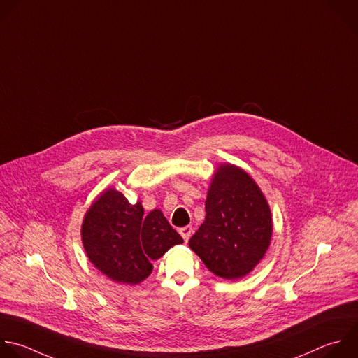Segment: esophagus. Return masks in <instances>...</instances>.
Instances as JSON below:
<instances>
[{"label":"esophagus","instance_id":"1","mask_svg":"<svg viewBox=\"0 0 358 358\" xmlns=\"http://www.w3.org/2000/svg\"><path fill=\"white\" fill-rule=\"evenodd\" d=\"M178 231H180V234L182 236V239H184L185 242H188V239L191 237V233H192V227H191V226H184V227H181Z\"/></svg>","mask_w":358,"mask_h":358}]
</instances>
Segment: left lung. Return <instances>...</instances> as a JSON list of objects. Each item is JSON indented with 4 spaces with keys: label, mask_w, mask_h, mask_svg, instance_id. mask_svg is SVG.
<instances>
[{
    "label": "left lung",
    "mask_w": 358,
    "mask_h": 358,
    "mask_svg": "<svg viewBox=\"0 0 358 358\" xmlns=\"http://www.w3.org/2000/svg\"><path fill=\"white\" fill-rule=\"evenodd\" d=\"M205 212L189 248L217 277H245L263 259L271 241V212L263 192L246 171L223 164L209 187Z\"/></svg>",
    "instance_id": "1"
}]
</instances>
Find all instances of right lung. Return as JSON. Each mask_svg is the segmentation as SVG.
<instances>
[{
	"label": "right lung",
	"instance_id": "right-lung-1",
	"mask_svg": "<svg viewBox=\"0 0 358 358\" xmlns=\"http://www.w3.org/2000/svg\"><path fill=\"white\" fill-rule=\"evenodd\" d=\"M81 239L91 263L119 284L136 285L153 270V260L182 243L164 215H145L141 202L131 203L122 192L105 191L87 212Z\"/></svg>",
	"mask_w": 358,
	"mask_h": 358
}]
</instances>
